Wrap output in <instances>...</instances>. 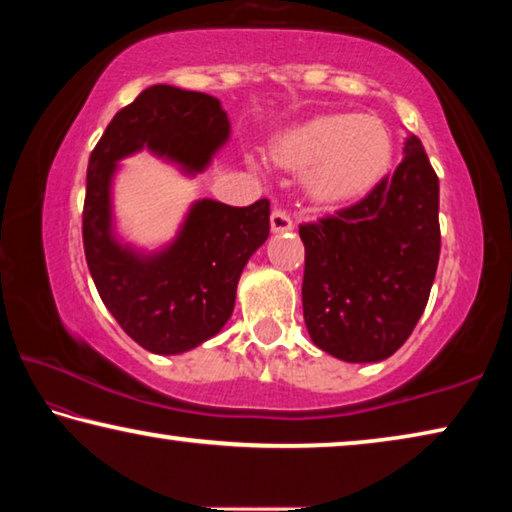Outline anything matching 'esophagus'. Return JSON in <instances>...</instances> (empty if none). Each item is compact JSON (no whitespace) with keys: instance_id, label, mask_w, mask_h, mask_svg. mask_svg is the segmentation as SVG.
Wrapping results in <instances>:
<instances>
[{"instance_id":"obj_1","label":"esophagus","mask_w":512,"mask_h":512,"mask_svg":"<svg viewBox=\"0 0 512 512\" xmlns=\"http://www.w3.org/2000/svg\"><path fill=\"white\" fill-rule=\"evenodd\" d=\"M271 230L273 232H289L294 230V218L285 209H273L271 212Z\"/></svg>"}]
</instances>
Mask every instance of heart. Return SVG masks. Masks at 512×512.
I'll use <instances>...</instances> for the list:
<instances>
[{
  "label": "heart",
  "mask_w": 512,
  "mask_h": 512,
  "mask_svg": "<svg viewBox=\"0 0 512 512\" xmlns=\"http://www.w3.org/2000/svg\"><path fill=\"white\" fill-rule=\"evenodd\" d=\"M273 159L305 173V191L316 205L337 207L376 189L392 168L394 141L376 116L326 113L289 129Z\"/></svg>",
  "instance_id": "b5f03b06"
}]
</instances>
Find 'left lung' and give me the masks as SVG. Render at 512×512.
<instances>
[{
  "instance_id": "8db88e82",
  "label": "left lung",
  "mask_w": 512,
  "mask_h": 512,
  "mask_svg": "<svg viewBox=\"0 0 512 512\" xmlns=\"http://www.w3.org/2000/svg\"><path fill=\"white\" fill-rule=\"evenodd\" d=\"M360 202L298 227L303 316L312 342L346 362L399 351L431 296L440 262V180L417 136Z\"/></svg>"
}]
</instances>
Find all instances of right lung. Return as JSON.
<instances>
[{
	"instance_id": "1",
	"label": "right lung",
	"mask_w": 512,
	"mask_h": 512,
	"mask_svg": "<svg viewBox=\"0 0 512 512\" xmlns=\"http://www.w3.org/2000/svg\"><path fill=\"white\" fill-rule=\"evenodd\" d=\"M227 134L216 97L157 84L113 116L88 159L81 214L88 271L113 319L150 353H184L225 326L243 266L269 237L271 202L200 200L173 246L141 257L111 237V175L118 159L141 148L202 170Z\"/></svg>"
}]
</instances>
